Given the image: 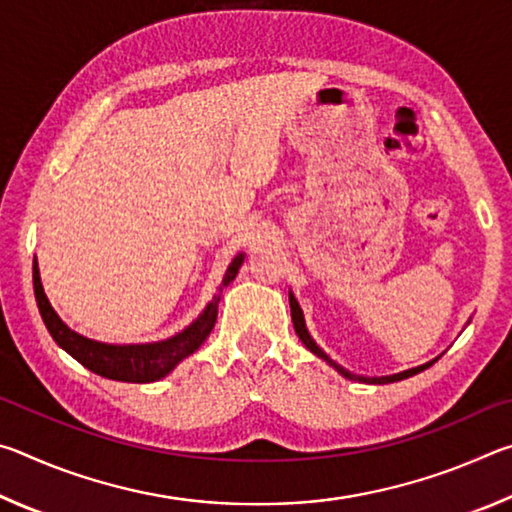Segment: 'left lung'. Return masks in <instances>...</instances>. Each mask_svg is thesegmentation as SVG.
Returning <instances> with one entry per match:
<instances>
[{
  "mask_svg": "<svg viewBox=\"0 0 512 512\" xmlns=\"http://www.w3.org/2000/svg\"><path fill=\"white\" fill-rule=\"evenodd\" d=\"M291 300V318H293V327H296V334L300 336V341L307 345V348L314 352V354H318L320 359H325L327 363H332V366L341 372L343 377H350V379H354V375H350L348 370H343L341 366H336V363L327 357V354L318 348V345L314 343V339H311L309 336V332H307V327H305V318H302V309H300V305L296 302V298H289ZM433 363V361H431ZM431 363H424V366H420V368H411V370H404V372H400V375H391V377H379V379H372L375 381V384H388V381H402V379H406V377H413V375H418L420 370H424V368H429ZM359 379H363V377H359ZM366 381V379H363Z\"/></svg>",
  "mask_w": 512,
  "mask_h": 512,
  "instance_id": "8db88e82",
  "label": "left lung"
}]
</instances>
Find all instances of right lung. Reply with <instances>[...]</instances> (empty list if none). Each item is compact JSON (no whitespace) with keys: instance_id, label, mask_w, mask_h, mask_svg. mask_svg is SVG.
Listing matches in <instances>:
<instances>
[{"instance_id":"1","label":"right lung","mask_w":512,"mask_h":512,"mask_svg":"<svg viewBox=\"0 0 512 512\" xmlns=\"http://www.w3.org/2000/svg\"><path fill=\"white\" fill-rule=\"evenodd\" d=\"M244 255H237L228 266V273L223 277V287L235 280ZM33 291H36V302L40 309V316L45 320L49 334L54 336V341L65 352L83 363L85 368L97 372L101 377L115 379V381H133V384H149V381H158L164 375L178 366L180 361L189 354L201 348L203 341L210 336L212 327L216 323V305H219L221 296H216L207 309L201 314L196 323L189 325L185 332H180L171 339L162 343L151 345H108L99 341H90L85 336L76 334L74 329H69L63 320L58 318L54 307L49 305L40 282L38 264H33ZM223 291V289H221Z\"/></svg>"}]
</instances>
